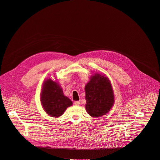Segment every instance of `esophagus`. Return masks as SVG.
I'll return each mask as SVG.
<instances>
[{"label":"esophagus","instance_id":"1","mask_svg":"<svg viewBox=\"0 0 160 160\" xmlns=\"http://www.w3.org/2000/svg\"><path fill=\"white\" fill-rule=\"evenodd\" d=\"M74 104L75 105H79L80 104V101H75Z\"/></svg>","mask_w":160,"mask_h":160}]
</instances>
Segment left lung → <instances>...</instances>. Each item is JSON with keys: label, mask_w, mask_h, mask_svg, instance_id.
<instances>
[{"label": "left lung", "mask_w": 160, "mask_h": 160, "mask_svg": "<svg viewBox=\"0 0 160 160\" xmlns=\"http://www.w3.org/2000/svg\"><path fill=\"white\" fill-rule=\"evenodd\" d=\"M85 109L90 116L99 118L108 113L115 103L111 82L105 75L95 72L85 86Z\"/></svg>", "instance_id": "left-lung-1"}]
</instances>
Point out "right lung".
I'll use <instances>...</instances> for the list:
<instances>
[{"mask_svg":"<svg viewBox=\"0 0 160 160\" xmlns=\"http://www.w3.org/2000/svg\"><path fill=\"white\" fill-rule=\"evenodd\" d=\"M40 101L43 110L52 118L60 117L68 107L72 105L71 99L64 96L56 78L55 81L50 78L43 82Z\"/></svg>","mask_w":160,"mask_h":160,"instance_id":"add662e5","label":"right lung"}]
</instances>
